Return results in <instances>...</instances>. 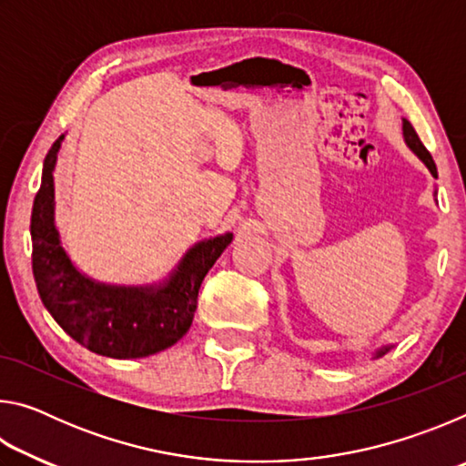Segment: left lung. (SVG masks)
<instances>
[{"instance_id": "1", "label": "left lung", "mask_w": 466, "mask_h": 466, "mask_svg": "<svg viewBox=\"0 0 466 466\" xmlns=\"http://www.w3.org/2000/svg\"><path fill=\"white\" fill-rule=\"evenodd\" d=\"M403 136H405V141H407V146L413 149V152L417 154V157H420V160L425 164V167L430 168V172L433 177L438 178V170H436V162H433V157H431V154L428 152V149H425V146L421 144V139L417 137V133H415V129H413V125L409 123L407 119H403ZM390 347H382V350H378L376 351V358H380V356H384L386 351H389Z\"/></svg>"}]
</instances>
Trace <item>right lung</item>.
I'll return each instance as SVG.
<instances>
[{
  "mask_svg": "<svg viewBox=\"0 0 466 466\" xmlns=\"http://www.w3.org/2000/svg\"><path fill=\"white\" fill-rule=\"evenodd\" d=\"M63 136L43 164L33 203V273L45 309L66 333L98 356L129 360L168 350L191 327L203 278L232 242V234L203 240L187 252L160 286H106L69 261L55 228L53 170Z\"/></svg>",
  "mask_w": 466,
  "mask_h": 466,
  "instance_id": "1",
  "label": "right lung"
}]
</instances>
